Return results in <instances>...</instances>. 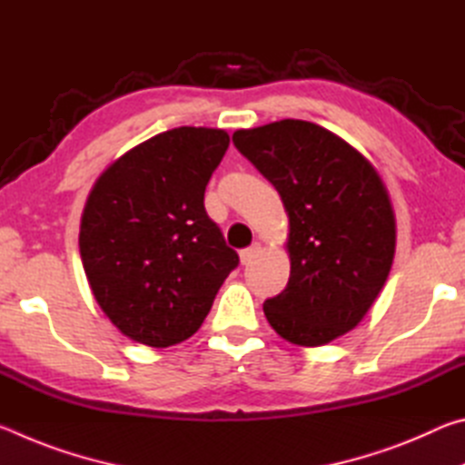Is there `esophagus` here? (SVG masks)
<instances>
[{
    "mask_svg": "<svg viewBox=\"0 0 465 465\" xmlns=\"http://www.w3.org/2000/svg\"><path fill=\"white\" fill-rule=\"evenodd\" d=\"M258 252H261V243H258V242H254V243H252V246H248V248H243V250L240 252V261H242V264H250V262L254 261V258L258 256Z\"/></svg>",
    "mask_w": 465,
    "mask_h": 465,
    "instance_id": "obj_1",
    "label": "esophagus"
}]
</instances>
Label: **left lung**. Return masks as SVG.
<instances>
[{"label": "left lung", "instance_id": "obj_1", "mask_svg": "<svg viewBox=\"0 0 465 465\" xmlns=\"http://www.w3.org/2000/svg\"><path fill=\"white\" fill-rule=\"evenodd\" d=\"M289 215L291 274L264 302L274 332L320 346L355 328L388 279L396 217L377 170L328 129L285 119L233 133Z\"/></svg>", "mask_w": 465, "mask_h": 465}]
</instances>
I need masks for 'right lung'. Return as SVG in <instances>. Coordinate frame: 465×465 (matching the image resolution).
I'll return each instance as SVG.
<instances>
[{"label": "right lung", "mask_w": 465, "mask_h": 465, "mask_svg": "<svg viewBox=\"0 0 465 465\" xmlns=\"http://www.w3.org/2000/svg\"><path fill=\"white\" fill-rule=\"evenodd\" d=\"M227 145L222 129L160 133L102 172L85 201V277L131 341L163 349L191 338L240 262L204 211V188Z\"/></svg>", "instance_id": "right-lung-1"}]
</instances>
